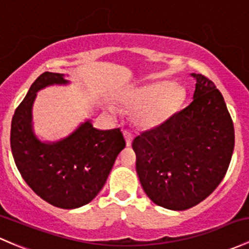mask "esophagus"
Here are the masks:
<instances>
[{
    "instance_id": "esophagus-1",
    "label": "esophagus",
    "mask_w": 249,
    "mask_h": 249,
    "mask_svg": "<svg viewBox=\"0 0 249 249\" xmlns=\"http://www.w3.org/2000/svg\"><path fill=\"white\" fill-rule=\"evenodd\" d=\"M124 137H125V142H126V145L127 146H130L132 144V140H133V136H132V133L131 132H129V131H126V130H125L124 132Z\"/></svg>"
}]
</instances>
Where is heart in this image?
<instances>
[{
    "label": "heart",
    "mask_w": 249,
    "mask_h": 249,
    "mask_svg": "<svg viewBox=\"0 0 249 249\" xmlns=\"http://www.w3.org/2000/svg\"><path fill=\"white\" fill-rule=\"evenodd\" d=\"M184 100L185 90L169 81L144 86L125 95V101L132 107L149 105L141 114V122L146 127H156L163 124L180 108Z\"/></svg>",
    "instance_id": "1"
}]
</instances>
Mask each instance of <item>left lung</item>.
<instances>
[{
    "label": "left lung",
    "instance_id": "1",
    "mask_svg": "<svg viewBox=\"0 0 249 249\" xmlns=\"http://www.w3.org/2000/svg\"><path fill=\"white\" fill-rule=\"evenodd\" d=\"M191 76L196 80L192 103L132 142L146 196L174 211L209 197L223 180L234 151V125L221 91L203 75Z\"/></svg>",
    "mask_w": 249,
    "mask_h": 249
}]
</instances>
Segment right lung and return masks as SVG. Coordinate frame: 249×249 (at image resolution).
<instances>
[{
  "mask_svg": "<svg viewBox=\"0 0 249 249\" xmlns=\"http://www.w3.org/2000/svg\"><path fill=\"white\" fill-rule=\"evenodd\" d=\"M69 83L64 74H41L15 109L10 129L13 158L23 180L41 199L61 209H77L90 203L125 148L120 129L98 130L90 119L59 141L39 140L32 113L36 93L49 86Z\"/></svg>",
  "mask_w": 249,
  "mask_h": 249,
  "instance_id": "add662e5",
  "label": "right lung"
}]
</instances>
